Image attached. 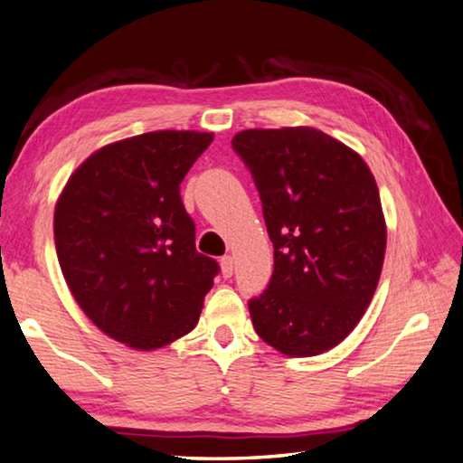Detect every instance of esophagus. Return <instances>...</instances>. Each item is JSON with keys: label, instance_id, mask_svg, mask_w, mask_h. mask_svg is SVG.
I'll return each mask as SVG.
<instances>
[{"label": "esophagus", "instance_id": "esophagus-1", "mask_svg": "<svg viewBox=\"0 0 463 463\" xmlns=\"http://www.w3.org/2000/svg\"><path fill=\"white\" fill-rule=\"evenodd\" d=\"M222 272L223 277H232L233 275V259L230 254H225L222 259Z\"/></svg>", "mask_w": 463, "mask_h": 463}]
</instances>
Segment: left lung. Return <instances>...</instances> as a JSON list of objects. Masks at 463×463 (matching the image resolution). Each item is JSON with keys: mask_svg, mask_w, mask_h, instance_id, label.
<instances>
[{"mask_svg": "<svg viewBox=\"0 0 463 463\" xmlns=\"http://www.w3.org/2000/svg\"><path fill=\"white\" fill-rule=\"evenodd\" d=\"M232 147L252 174L275 248L269 287L248 301L256 335L289 357L330 351L359 324L382 275L373 174L312 127L248 128Z\"/></svg>", "mask_w": 463, "mask_h": 463, "instance_id": "8db88e82", "label": "left lung"}]
</instances>
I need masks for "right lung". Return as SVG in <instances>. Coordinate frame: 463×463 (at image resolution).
Returning a JSON list of instances; mask_svg holds the SVG:
<instances>
[{
  "instance_id": "1",
  "label": "right lung",
  "mask_w": 463,
  "mask_h": 463,
  "mask_svg": "<svg viewBox=\"0 0 463 463\" xmlns=\"http://www.w3.org/2000/svg\"><path fill=\"white\" fill-rule=\"evenodd\" d=\"M213 133L154 131L98 149L71 174L55 207L67 285L104 335L139 351L199 322L219 264L196 252L180 182Z\"/></svg>"
}]
</instances>
